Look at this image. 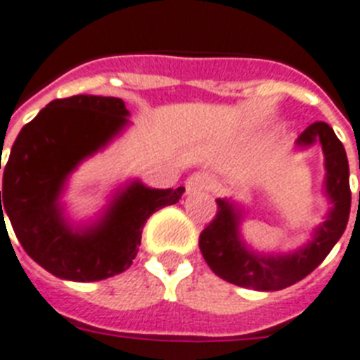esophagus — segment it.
I'll return each mask as SVG.
<instances>
[{"mask_svg":"<svg viewBox=\"0 0 360 360\" xmlns=\"http://www.w3.org/2000/svg\"><path fill=\"white\" fill-rule=\"evenodd\" d=\"M211 186V180L207 174L204 173H195L186 180V189L187 195H195V193L207 191Z\"/></svg>","mask_w":360,"mask_h":360,"instance_id":"esophagus-1","label":"esophagus"}]
</instances>
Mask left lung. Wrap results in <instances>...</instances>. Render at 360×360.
Instances as JSON below:
<instances>
[{"instance_id":"left-lung-1","label":"left lung","mask_w":360,"mask_h":360,"mask_svg":"<svg viewBox=\"0 0 360 360\" xmlns=\"http://www.w3.org/2000/svg\"><path fill=\"white\" fill-rule=\"evenodd\" d=\"M297 149L321 146L324 155V195L330 210L319 226L313 227L309 240L290 253H262L242 238L244 210L231 198H217V217L200 233V251L205 262L224 281L257 291H278L302 281L317 268L342 236L349 218L348 156L333 129L324 122L309 125L299 138Z\"/></svg>"}]
</instances>
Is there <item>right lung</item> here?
<instances>
[{
	"label": "right lung",
	"mask_w": 360,
	"mask_h": 360,
	"mask_svg": "<svg viewBox=\"0 0 360 360\" xmlns=\"http://www.w3.org/2000/svg\"><path fill=\"white\" fill-rule=\"evenodd\" d=\"M129 115L124 101L112 96L54 100L12 146L3 169L0 222L8 217L27 255L58 278L94 282L125 271L147 218L176 204L186 191L155 189L136 178L120 186L96 218L70 220L61 202L70 174L124 133Z\"/></svg>",
	"instance_id": "add662e5"
}]
</instances>
